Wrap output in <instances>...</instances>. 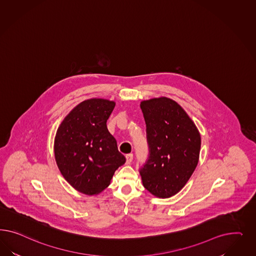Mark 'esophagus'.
<instances>
[{
    "label": "esophagus",
    "instance_id": "obj_1",
    "mask_svg": "<svg viewBox=\"0 0 256 256\" xmlns=\"http://www.w3.org/2000/svg\"><path fill=\"white\" fill-rule=\"evenodd\" d=\"M126 164H130L133 160V155L132 154H128L126 156Z\"/></svg>",
    "mask_w": 256,
    "mask_h": 256
}]
</instances>
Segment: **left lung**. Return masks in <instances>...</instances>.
I'll return each mask as SVG.
<instances>
[{
	"instance_id": "1",
	"label": "left lung",
	"mask_w": 256,
	"mask_h": 256,
	"mask_svg": "<svg viewBox=\"0 0 256 256\" xmlns=\"http://www.w3.org/2000/svg\"><path fill=\"white\" fill-rule=\"evenodd\" d=\"M149 154L140 168L144 188L169 198L186 185L198 164L201 136L192 120L167 98L142 101Z\"/></svg>"
}]
</instances>
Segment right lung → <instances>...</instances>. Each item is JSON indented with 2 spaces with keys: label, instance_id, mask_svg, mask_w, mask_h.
<instances>
[{
  "label": "right lung",
  "instance_id": "1",
  "mask_svg": "<svg viewBox=\"0 0 256 256\" xmlns=\"http://www.w3.org/2000/svg\"><path fill=\"white\" fill-rule=\"evenodd\" d=\"M114 101L92 98L73 108L58 128L55 160L62 176L80 192L100 194L110 185L114 172L126 162L108 132L107 120Z\"/></svg>",
  "mask_w": 256,
  "mask_h": 256
}]
</instances>
